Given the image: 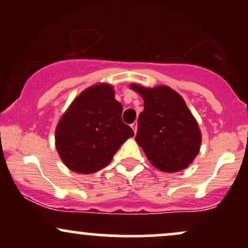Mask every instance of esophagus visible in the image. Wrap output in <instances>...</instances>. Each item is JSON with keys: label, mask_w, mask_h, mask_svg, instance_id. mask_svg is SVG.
<instances>
[{"label": "esophagus", "mask_w": 248, "mask_h": 248, "mask_svg": "<svg viewBox=\"0 0 248 248\" xmlns=\"http://www.w3.org/2000/svg\"><path fill=\"white\" fill-rule=\"evenodd\" d=\"M130 126H132L133 130H134V133L136 134V132H138V122H134V124H130Z\"/></svg>", "instance_id": "34e87169"}]
</instances>
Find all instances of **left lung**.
Segmentation results:
<instances>
[{
  "mask_svg": "<svg viewBox=\"0 0 248 248\" xmlns=\"http://www.w3.org/2000/svg\"><path fill=\"white\" fill-rule=\"evenodd\" d=\"M144 101L135 140L148 160L161 171L189 167L201 148L198 124L183 98L168 86L146 88L132 84Z\"/></svg>",
  "mask_w": 248,
  "mask_h": 248,
  "instance_id": "1",
  "label": "left lung"
}]
</instances>
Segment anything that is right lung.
<instances>
[{"instance_id":"1","label":"right lung","mask_w":248,"mask_h":248,"mask_svg":"<svg viewBox=\"0 0 248 248\" xmlns=\"http://www.w3.org/2000/svg\"><path fill=\"white\" fill-rule=\"evenodd\" d=\"M121 113L110 85H94L77 96L56 129V148L65 166L85 175L106 167L134 135Z\"/></svg>"}]
</instances>
